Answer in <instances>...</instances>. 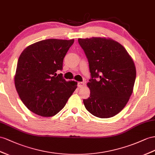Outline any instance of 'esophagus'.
I'll list each match as a JSON object with an SVG mask.
<instances>
[{"label":"esophagus","mask_w":155,"mask_h":155,"mask_svg":"<svg viewBox=\"0 0 155 155\" xmlns=\"http://www.w3.org/2000/svg\"><path fill=\"white\" fill-rule=\"evenodd\" d=\"M84 85V83L82 82H78V88H82L83 86Z\"/></svg>","instance_id":"1"}]
</instances>
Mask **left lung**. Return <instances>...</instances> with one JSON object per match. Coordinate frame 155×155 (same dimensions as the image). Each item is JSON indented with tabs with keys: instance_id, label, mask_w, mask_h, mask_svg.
<instances>
[{
	"instance_id": "obj_1",
	"label": "left lung",
	"mask_w": 155,
	"mask_h": 155,
	"mask_svg": "<svg viewBox=\"0 0 155 155\" xmlns=\"http://www.w3.org/2000/svg\"><path fill=\"white\" fill-rule=\"evenodd\" d=\"M78 41L88 58L91 73L87 83L90 97L83 100L86 109L99 118L115 116L133 92L136 69L132 58L113 39L92 37Z\"/></svg>"
}]
</instances>
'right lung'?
<instances>
[{"mask_svg":"<svg viewBox=\"0 0 155 155\" xmlns=\"http://www.w3.org/2000/svg\"><path fill=\"white\" fill-rule=\"evenodd\" d=\"M74 39L50 38L27 46L18 59L14 77L21 100L39 116H54L64 107L77 88V82L66 81L61 73L63 61Z\"/></svg>","mask_w":155,"mask_h":155,"instance_id":"1","label":"right lung"}]
</instances>
